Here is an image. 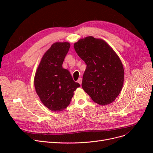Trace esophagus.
<instances>
[{"instance_id": "esophagus-1", "label": "esophagus", "mask_w": 153, "mask_h": 153, "mask_svg": "<svg viewBox=\"0 0 153 153\" xmlns=\"http://www.w3.org/2000/svg\"><path fill=\"white\" fill-rule=\"evenodd\" d=\"M78 82L79 83V84L81 85V84H82V78H80L78 80Z\"/></svg>"}]
</instances>
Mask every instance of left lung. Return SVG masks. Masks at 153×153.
Returning a JSON list of instances; mask_svg holds the SVG:
<instances>
[{"label": "left lung", "instance_id": "left-lung-1", "mask_svg": "<svg viewBox=\"0 0 153 153\" xmlns=\"http://www.w3.org/2000/svg\"><path fill=\"white\" fill-rule=\"evenodd\" d=\"M75 52L87 64L82 86L94 103L108 105L123 89L124 71L116 52L102 39L92 36L74 43Z\"/></svg>", "mask_w": 153, "mask_h": 153}]
</instances>
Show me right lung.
I'll return each mask as SVG.
<instances>
[{
  "instance_id": "obj_1",
  "label": "right lung",
  "mask_w": 153,
  "mask_h": 153,
  "mask_svg": "<svg viewBox=\"0 0 153 153\" xmlns=\"http://www.w3.org/2000/svg\"><path fill=\"white\" fill-rule=\"evenodd\" d=\"M70 47L68 42H55L47 50L34 76V87L43 104L51 111L60 112L70 103L80 84L73 80L62 63Z\"/></svg>"
}]
</instances>
